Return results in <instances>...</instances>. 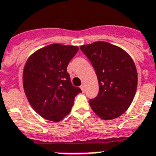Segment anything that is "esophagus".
Segmentation results:
<instances>
[{"label":"esophagus","mask_w":156,"mask_h":156,"mask_svg":"<svg viewBox=\"0 0 156 156\" xmlns=\"http://www.w3.org/2000/svg\"><path fill=\"white\" fill-rule=\"evenodd\" d=\"M80 88L81 89H82V90H83V91H85V85H84V84H83V85H81V87H80Z\"/></svg>","instance_id":"34e87169"}]
</instances>
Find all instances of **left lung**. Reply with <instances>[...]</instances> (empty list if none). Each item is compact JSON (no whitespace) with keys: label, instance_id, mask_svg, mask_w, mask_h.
Wrapping results in <instances>:
<instances>
[{"label":"left lung","instance_id":"left-lung-1","mask_svg":"<svg viewBox=\"0 0 156 156\" xmlns=\"http://www.w3.org/2000/svg\"><path fill=\"white\" fill-rule=\"evenodd\" d=\"M99 82L97 96L89 100L91 108L104 120L116 118L128 109L135 95L138 73L126 51L107 42L83 45Z\"/></svg>","mask_w":156,"mask_h":156}]
</instances>
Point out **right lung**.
Returning <instances> with one entry per match:
<instances>
[{"label":"right lung","mask_w":156,"mask_h":156,"mask_svg":"<svg viewBox=\"0 0 156 156\" xmlns=\"http://www.w3.org/2000/svg\"><path fill=\"white\" fill-rule=\"evenodd\" d=\"M78 48L53 44L29 57L23 69V87L35 111L58 122L69 113L74 98L82 92L72 85L67 66Z\"/></svg>","instance_id":"obj_1"}]
</instances>
